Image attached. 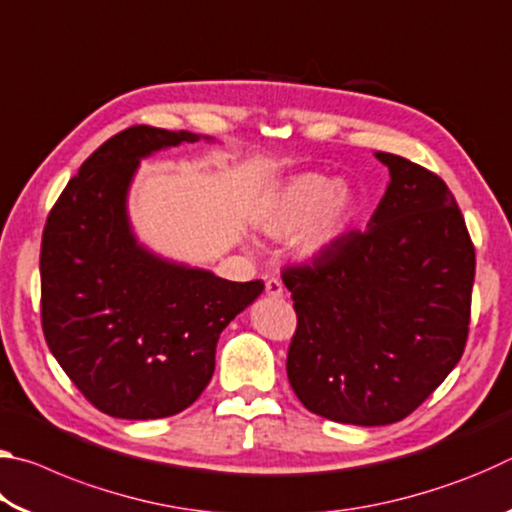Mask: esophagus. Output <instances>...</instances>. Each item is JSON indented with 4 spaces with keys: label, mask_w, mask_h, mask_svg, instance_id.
Wrapping results in <instances>:
<instances>
[{
    "label": "esophagus",
    "mask_w": 512,
    "mask_h": 512,
    "mask_svg": "<svg viewBox=\"0 0 512 512\" xmlns=\"http://www.w3.org/2000/svg\"><path fill=\"white\" fill-rule=\"evenodd\" d=\"M266 296L268 298H282L284 296V287L277 277H268L266 280Z\"/></svg>",
    "instance_id": "obj_1"
}]
</instances>
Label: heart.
<instances>
[{"mask_svg": "<svg viewBox=\"0 0 512 512\" xmlns=\"http://www.w3.org/2000/svg\"><path fill=\"white\" fill-rule=\"evenodd\" d=\"M357 192L325 173H298L259 216V228L273 239L293 237L300 259H318L348 235L357 219Z\"/></svg>", "mask_w": 512, "mask_h": 512, "instance_id": "obj_1", "label": "heart"}]
</instances>
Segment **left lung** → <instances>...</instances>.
Masks as SVG:
<instances>
[{"instance_id": "1", "label": "left lung", "mask_w": 512, "mask_h": 512, "mask_svg": "<svg viewBox=\"0 0 512 512\" xmlns=\"http://www.w3.org/2000/svg\"><path fill=\"white\" fill-rule=\"evenodd\" d=\"M391 180L368 228L282 273L298 329L287 375L311 413L381 427L406 418L463 357L474 246L436 173L377 151Z\"/></svg>"}]
</instances>
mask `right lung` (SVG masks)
I'll list each match as a JSON object with an SVG mask.
<instances>
[{
	"label": "right lung",
	"instance_id": "add662e5",
	"mask_svg": "<svg viewBox=\"0 0 512 512\" xmlns=\"http://www.w3.org/2000/svg\"><path fill=\"white\" fill-rule=\"evenodd\" d=\"M203 140L133 126L81 164L42 232V329L51 354L99 411L169 418L214 375L219 336L264 291L178 264L140 244L128 192L140 160ZM212 142V137H205Z\"/></svg>",
	"mask_w": 512,
	"mask_h": 512
}]
</instances>
